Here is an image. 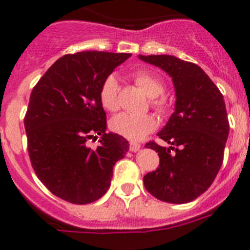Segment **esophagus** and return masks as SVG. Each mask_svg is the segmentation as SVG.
<instances>
[{"label": "esophagus", "mask_w": 250, "mask_h": 250, "mask_svg": "<svg viewBox=\"0 0 250 250\" xmlns=\"http://www.w3.org/2000/svg\"><path fill=\"white\" fill-rule=\"evenodd\" d=\"M140 150V144L137 143H130V151H134V152H136V151Z\"/></svg>", "instance_id": "obj_1"}]
</instances>
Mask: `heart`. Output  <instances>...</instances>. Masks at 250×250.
Masks as SVG:
<instances>
[{"label":"heart","instance_id":"obj_1","mask_svg":"<svg viewBox=\"0 0 250 250\" xmlns=\"http://www.w3.org/2000/svg\"><path fill=\"white\" fill-rule=\"evenodd\" d=\"M132 80L150 99V104L157 113H165L167 109L166 98L162 97L165 85L162 80L147 70H136L131 74ZM99 99L103 107L110 113L119 109V84L114 75H109L103 80L99 89ZM157 121L150 114L134 115V114H120L110 121V129L115 134L121 135L127 140H141L146 135L156 129Z\"/></svg>","mask_w":250,"mask_h":250}]
</instances>
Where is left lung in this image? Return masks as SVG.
Listing matches in <instances>:
<instances>
[{"label":"left lung","mask_w":250,"mask_h":250,"mask_svg":"<svg viewBox=\"0 0 250 250\" xmlns=\"http://www.w3.org/2000/svg\"><path fill=\"white\" fill-rule=\"evenodd\" d=\"M139 58L172 77L176 90L175 113L157 134L171 146L146 144L159 152L160 165L144 185L164 202H191L209 188L223 162L229 134L223 95L197 64L164 54Z\"/></svg>","instance_id":"8db88e82"}]
</instances>
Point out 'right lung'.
<instances>
[{
  "mask_svg": "<svg viewBox=\"0 0 250 250\" xmlns=\"http://www.w3.org/2000/svg\"><path fill=\"white\" fill-rule=\"evenodd\" d=\"M130 53L98 50L65 54L34 85L24 116L27 148L37 177L54 196L74 205L99 200L113 167L129 151L123 136L106 134L99 99L103 80ZM102 134L101 145L87 141Z\"/></svg>",
  "mask_w": 250,
  "mask_h": 250,
  "instance_id": "1",
  "label": "right lung"
}]
</instances>
